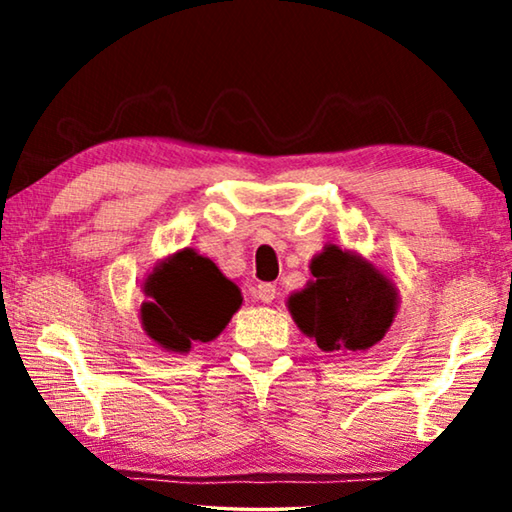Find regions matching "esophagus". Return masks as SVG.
<instances>
[{
	"instance_id": "obj_1",
	"label": "esophagus",
	"mask_w": 512,
	"mask_h": 512,
	"mask_svg": "<svg viewBox=\"0 0 512 512\" xmlns=\"http://www.w3.org/2000/svg\"><path fill=\"white\" fill-rule=\"evenodd\" d=\"M255 296H257V300H262L264 305H271V302H273V300H275V296H277V289H275V284H271V282L257 284V289H255Z\"/></svg>"
}]
</instances>
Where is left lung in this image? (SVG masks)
Returning <instances> with one entry per match:
<instances>
[{
	"label": "left lung",
	"instance_id": "1",
	"mask_svg": "<svg viewBox=\"0 0 512 512\" xmlns=\"http://www.w3.org/2000/svg\"><path fill=\"white\" fill-rule=\"evenodd\" d=\"M309 268L314 280L287 302L302 334L323 352H366L384 339L400 302L393 280L359 253L332 244Z\"/></svg>",
	"mask_w": 512,
	"mask_h": 512
}]
</instances>
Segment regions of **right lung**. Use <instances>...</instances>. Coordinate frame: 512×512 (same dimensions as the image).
I'll return each instance as SVG.
<instances>
[{
    "instance_id": "add662e5",
    "label": "right lung",
    "mask_w": 512,
    "mask_h": 512,
    "mask_svg": "<svg viewBox=\"0 0 512 512\" xmlns=\"http://www.w3.org/2000/svg\"><path fill=\"white\" fill-rule=\"evenodd\" d=\"M144 293L151 298L142 305L144 332L180 354L214 341L244 300L237 284L192 248L162 259L144 280Z\"/></svg>"
}]
</instances>
